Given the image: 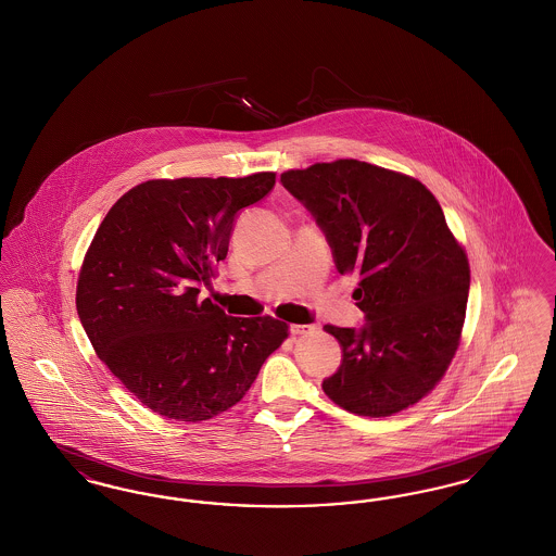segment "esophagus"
Returning a JSON list of instances; mask_svg holds the SVG:
<instances>
[{
	"mask_svg": "<svg viewBox=\"0 0 556 556\" xmlns=\"http://www.w3.org/2000/svg\"><path fill=\"white\" fill-rule=\"evenodd\" d=\"M291 336H306V333H313L315 327L313 325H291Z\"/></svg>",
	"mask_w": 556,
	"mask_h": 556,
	"instance_id": "obj_1",
	"label": "esophagus"
}]
</instances>
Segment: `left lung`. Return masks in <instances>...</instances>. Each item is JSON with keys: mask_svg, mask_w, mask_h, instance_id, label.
<instances>
[{"mask_svg": "<svg viewBox=\"0 0 556 556\" xmlns=\"http://www.w3.org/2000/svg\"><path fill=\"white\" fill-rule=\"evenodd\" d=\"M281 184L315 214L338 270L358 275L367 325L323 327L344 352L325 394L361 417L417 404L458 350L471 283L440 202L415 177L352 159L291 168Z\"/></svg>", "mask_w": 556, "mask_h": 556, "instance_id": "obj_1", "label": "left lung"}]
</instances>
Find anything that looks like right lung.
I'll use <instances>...</instances> for the list:
<instances>
[{
    "label": "right lung",
    "mask_w": 556,
    "mask_h": 556,
    "mask_svg": "<svg viewBox=\"0 0 556 556\" xmlns=\"http://www.w3.org/2000/svg\"><path fill=\"white\" fill-rule=\"evenodd\" d=\"M273 186L275 173L143 181L108 211L85 252L83 329L110 372L166 419L200 424L229 410L290 336L279 318L227 317L200 298L227 258L238 212Z\"/></svg>",
    "instance_id": "1"
}]
</instances>
